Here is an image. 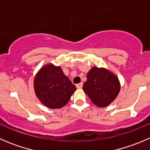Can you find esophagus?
Listing matches in <instances>:
<instances>
[{
  "mask_svg": "<svg viewBox=\"0 0 150 150\" xmlns=\"http://www.w3.org/2000/svg\"><path fill=\"white\" fill-rule=\"evenodd\" d=\"M83 83H80L77 84L76 85L77 88H81L83 87Z\"/></svg>",
  "mask_w": 150,
  "mask_h": 150,
  "instance_id": "34e87169",
  "label": "esophagus"
}]
</instances>
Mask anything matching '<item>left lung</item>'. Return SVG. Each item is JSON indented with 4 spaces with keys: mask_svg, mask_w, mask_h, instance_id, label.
Listing matches in <instances>:
<instances>
[{
    "mask_svg": "<svg viewBox=\"0 0 150 150\" xmlns=\"http://www.w3.org/2000/svg\"><path fill=\"white\" fill-rule=\"evenodd\" d=\"M83 90L95 105L105 107L118 96L120 83L117 76L109 69L93 67L88 72Z\"/></svg>",
    "mask_w": 150,
    "mask_h": 150,
    "instance_id": "obj_1",
    "label": "left lung"
}]
</instances>
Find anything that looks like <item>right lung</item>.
Returning a JSON list of instances; mask_svg holds the SVG:
<instances>
[{"label": "right lung", "instance_id": "obj_1", "mask_svg": "<svg viewBox=\"0 0 150 150\" xmlns=\"http://www.w3.org/2000/svg\"><path fill=\"white\" fill-rule=\"evenodd\" d=\"M33 86L39 101L50 109H60L65 106L76 90L61 67L51 63L39 69Z\"/></svg>", "mask_w": 150, "mask_h": 150}]
</instances>
